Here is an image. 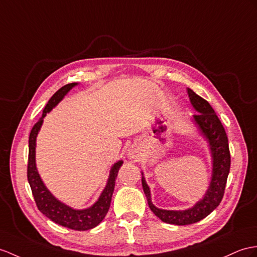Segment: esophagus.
I'll list each match as a JSON object with an SVG mask.
<instances>
[{
	"instance_id": "34e87169",
	"label": "esophagus",
	"mask_w": 257,
	"mask_h": 257,
	"mask_svg": "<svg viewBox=\"0 0 257 257\" xmlns=\"http://www.w3.org/2000/svg\"><path fill=\"white\" fill-rule=\"evenodd\" d=\"M141 149L137 147V146H132L128 149V153H127V157L131 160H134L136 161L137 159H140L141 157Z\"/></svg>"
}]
</instances>
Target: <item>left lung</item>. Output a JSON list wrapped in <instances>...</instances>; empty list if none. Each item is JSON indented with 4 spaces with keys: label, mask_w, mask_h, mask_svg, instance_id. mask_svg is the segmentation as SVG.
<instances>
[{
    "label": "left lung",
    "mask_w": 257,
    "mask_h": 257,
    "mask_svg": "<svg viewBox=\"0 0 257 257\" xmlns=\"http://www.w3.org/2000/svg\"><path fill=\"white\" fill-rule=\"evenodd\" d=\"M187 93L194 109L198 112L193 116L194 122L196 123L205 139L208 141L212 157L211 181L204 198L186 210L160 209L152 203L150 190L145 178H142L143 190L147 197L149 208L164 222L178 226H185L202 220L218 207L223 197L231 164L228 136L214 109L207 100L196 95L192 89L187 88Z\"/></svg>",
    "instance_id": "8db88e82"
}]
</instances>
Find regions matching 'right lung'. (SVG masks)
<instances>
[{
  "label": "right lung",
  "instance_id": "right-lung-1",
  "mask_svg": "<svg viewBox=\"0 0 257 257\" xmlns=\"http://www.w3.org/2000/svg\"><path fill=\"white\" fill-rule=\"evenodd\" d=\"M76 85L77 83L67 84L56 91L48 101L40 120L34 125L33 128H31V132L29 135L27 178L37 207H38V209L43 215L48 217L50 220L54 221L55 223H59L65 228H70L77 231H85L97 227L98 224L103 220L105 215H107V212L110 208L112 194H113L114 191L115 179L117 177L118 169L122 166L123 161H117L116 164H114L113 167L111 168L108 183L105 185L104 190L102 191L101 195L99 196L98 201L93 204L91 207L83 210L73 209L70 206H66L65 204L58 201V199L49 192L46 185L43 184L36 168V139L42 125L43 117H45L48 112L51 111L55 105L64 98L66 93Z\"/></svg>",
  "mask_w": 257,
  "mask_h": 257
}]
</instances>
